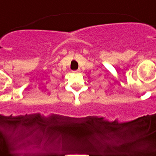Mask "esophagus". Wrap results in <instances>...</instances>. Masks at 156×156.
<instances>
[{"mask_svg": "<svg viewBox=\"0 0 156 156\" xmlns=\"http://www.w3.org/2000/svg\"><path fill=\"white\" fill-rule=\"evenodd\" d=\"M80 69H78V70L74 71H73V72H74V74H77V73H79V72H80Z\"/></svg>", "mask_w": 156, "mask_h": 156, "instance_id": "esophagus-1", "label": "esophagus"}]
</instances>
